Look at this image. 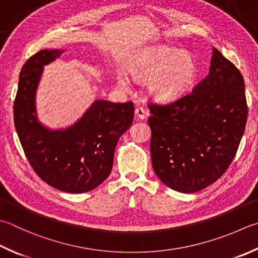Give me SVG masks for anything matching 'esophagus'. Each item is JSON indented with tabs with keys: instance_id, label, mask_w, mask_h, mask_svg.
<instances>
[{
	"instance_id": "obj_1",
	"label": "esophagus",
	"mask_w": 258,
	"mask_h": 258,
	"mask_svg": "<svg viewBox=\"0 0 258 258\" xmlns=\"http://www.w3.org/2000/svg\"><path fill=\"white\" fill-rule=\"evenodd\" d=\"M135 114H136V118L138 120H145L146 116H147V112L143 109V108H137L135 110Z\"/></svg>"
}]
</instances>
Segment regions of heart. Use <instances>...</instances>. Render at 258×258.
<instances>
[{
  "instance_id": "b5f03b06",
  "label": "heart",
  "mask_w": 258,
  "mask_h": 258,
  "mask_svg": "<svg viewBox=\"0 0 258 258\" xmlns=\"http://www.w3.org/2000/svg\"><path fill=\"white\" fill-rule=\"evenodd\" d=\"M135 80L147 81L149 94L159 102L181 99L196 83L199 65L188 52L168 46H150L140 49L130 60L127 69ZM118 85L128 89L127 76H116Z\"/></svg>"
}]
</instances>
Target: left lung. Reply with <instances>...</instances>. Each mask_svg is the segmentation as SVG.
Listing matches in <instances>:
<instances>
[{
    "label": "left lung",
    "instance_id": "left-lung-1",
    "mask_svg": "<svg viewBox=\"0 0 258 258\" xmlns=\"http://www.w3.org/2000/svg\"><path fill=\"white\" fill-rule=\"evenodd\" d=\"M149 109L153 168L165 185L194 193L221 177L247 120L244 79L234 64L212 48L209 74L191 93Z\"/></svg>",
    "mask_w": 258,
    "mask_h": 258
}]
</instances>
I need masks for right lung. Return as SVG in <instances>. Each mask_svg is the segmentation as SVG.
I'll return each instance as SVG.
<instances>
[{
	"label": "right lung",
	"instance_id": "add662e5",
	"mask_svg": "<svg viewBox=\"0 0 258 258\" xmlns=\"http://www.w3.org/2000/svg\"><path fill=\"white\" fill-rule=\"evenodd\" d=\"M65 52L43 49L28 59L19 76L14 125L32 168L42 181L67 193L99 186L113 166L119 138L134 120L133 102L95 100L74 123L52 129L38 119L37 91L43 69Z\"/></svg>",
	"mask_w": 258,
	"mask_h": 258
}]
</instances>
